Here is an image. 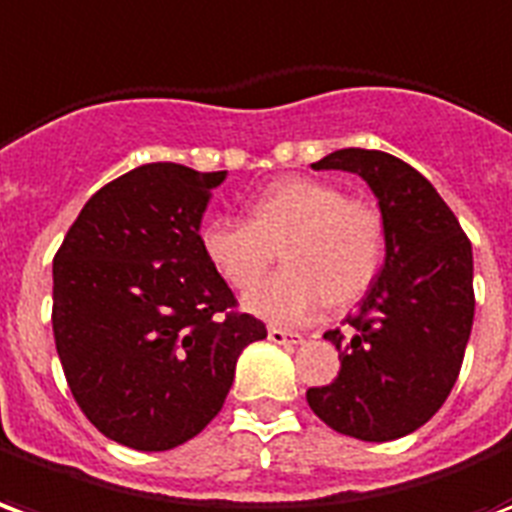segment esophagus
Segmentation results:
<instances>
[{
    "instance_id": "1",
    "label": "esophagus",
    "mask_w": 512,
    "mask_h": 512,
    "mask_svg": "<svg viewBox=\"0 0 512 512\" xmlns=\"http://www.w3.org/2000/svg\"><path fill=\"white\" fill-rule=\"evenodd\" d=\"M267 338H270L272 343H281V346H300V343L305 341L300 333H286L281 327H270V330H267Z\"/></svg>"
}]
</instances>
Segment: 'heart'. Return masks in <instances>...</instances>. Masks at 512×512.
Returning <instances> with one entry per match:
<instances>
[{"label":"heart","mask_w":512,"mask_h":512,"mask_svg":"<svg viewBox=\"0 0 512 512\" xmlns=\"http://www.w3.org/2000/svg\"><path fill=\"white\" fill-rule=\"evenodd\" d=\"M201 253L234 289H250L282 248L287 270L245 294V308L283 327L311 322L333 302L352 305L382 267L379 212L324 179L289 177L261 190L248 220L210 218Z\"/></svg>","instance_id":"1"}]
</instances>
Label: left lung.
Returning <instances> with one entry per match:
<instances>
[{"label": "left lung", "mask_w": 512, "mask_h": 512, "mask_svg": "<svg viewBox=\"0 0 512 512\" xmlns=\"http://www.w3.org/2000/svg\"><path fill=\"white\" fill-rule=\"evenodd\" d=\"M313 169L368 182L384 226V264L360 311L335 343L341 371L308 390V406L333 431L390 442L425 425L453 390L475 319L472 245L434 185L379 149H338Z\"/></svg>", "instance_id": "8db88e82"}]
</instances>
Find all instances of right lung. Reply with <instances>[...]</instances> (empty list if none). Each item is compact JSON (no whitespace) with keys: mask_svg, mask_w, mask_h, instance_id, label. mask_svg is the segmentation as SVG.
Instances as JSON below:
<instances>
[{"mask_svg":"<svg viewBox=\"0 0 512 512\" xmlns=\"http://www.w3.org/2000/svg\"><path fill=\"white\" fill-rule=\"evenodd\" d=\"M226 171L144 163L100 188L54 256V341L100 434L160 453L201 434L242 349L267 338L201 253Z\"/></svg>","mask_w":512,"mask_h":512,"instance_id":"1","label":"right lung"}]
</instances>
